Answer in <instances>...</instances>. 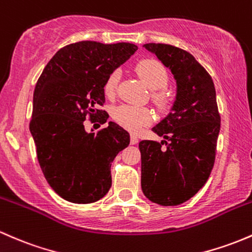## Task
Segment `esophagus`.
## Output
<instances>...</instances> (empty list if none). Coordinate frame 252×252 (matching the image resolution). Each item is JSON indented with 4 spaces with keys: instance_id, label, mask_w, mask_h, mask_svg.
Segmentation results:
<instances>
[{
    "instance_id": "esophagus-1",
    "label": "esophagus",
    "mask_w": 252,
    "mask_h": 252,
    "mask_svg": "<svg viewBox=\"0 0 252 252\" xmlns=\"http://www.w3.org/2000/svg\"><path fill=\"white\" fill-rule=\"evenodd\" d=\"M138 143V137L136 134H131V144H137Z\"/></svg>"
}]
</instances>
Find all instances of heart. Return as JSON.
I'll use <instances>...</instances> for the list:
<instances>
[{"label":"heart","mask_w":252,"mask_h":252,"mask_svg":"<svg viewBox=\"0 0 252 252\" xmlns=\"http://www.w3.org/2000/svg\"><path fill=\"white\" fill-rule=\"evenodd\" d=\"M139 77L144 80V83L153 90V99L159 108H166L169 103L168 94L163 91L169 83V74L166 67L161 62L155 59H145L138 62L136 67ZM119 71H114L108 75L104 83L105 96L113 97L115 94L116 86H118ZM113 119L127 129L131 131H139L143 126H147L153 121L154 115L150 109L144 107H136V105L121 104L116 107L113 112Z\"/></svg>","instance_id":"heart-1"}]
</instances>
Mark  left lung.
<instances>
[{
	"label": "left lung",
	"mask_w": 252,
	"mask_h": 252,
	"mask_svg": "<svg viewBox=\"0 0 252 252\" xmlns=\"http://www.w3.org/2000/svg\"><path fill=\"white\" fill-rule=\"evenodd\" d=\"M177 80L172 112L153 131L164 140H142V190L159 205H179L207 183L214 167L220 114L212 77L188 51L148 43ZM164 144L166 147H162Z\"/></svg>",
	"instance_id": "left-lung-1"
}]
</instances>
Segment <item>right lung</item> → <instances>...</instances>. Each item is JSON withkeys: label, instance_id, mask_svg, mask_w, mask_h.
Instances as JSON below:
<instances>
[{"label": "right lung", "instance_id": "add662e5", "mask_svg": "<svg viewBox=\"0 0 252 252\" xmlns=\"http://www.w3.org/2000/svg\"><path fill=\"white\" fill-rule=\"evenodd\" d=\"M137 49L132 43H73L53 56L37 80L30 131L45 179L66 201L94 203L112 186L110 166L128 147V132L109 121L88 133L84 121L107 123L108 113L98 109L105 80Z\"/></svg>", "mask_w": 252, "mask_h": 252}]
</instances>
